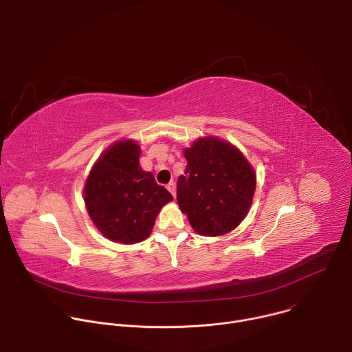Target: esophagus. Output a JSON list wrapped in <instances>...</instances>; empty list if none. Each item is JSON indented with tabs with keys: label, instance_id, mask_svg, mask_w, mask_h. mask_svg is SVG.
<instances>
[{
	"label": "esophagus",
	"instance_id": "34e87169",
	"mask_svg": "<svg viewBox=\"0 0 352 352\" xmlns=\"http://www.w3.org/2000/svg\"><path fill=\"white\" fill-rule=\"evenodd\" d=\"M167 189L171 192V195L174 196V199H175V195H177V190H175V184L174 182H170V184H167Z\"/></svg>",
	"mask_w": 352,
	"mask_h": 352
}]
</instances>
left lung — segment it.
<instances>
[{"instance_id":"8db88e82","label":"left lung","mask_w":352,"mask_h":352,"mask_svg":"<svg viewBox=\"0 0 352 352\" xmlns=\"http://www.w3.org/2000/svg\"><path fill=\"white\" fill-rule=\"evenodd\" d=\"M184 156L188 164L177 181V202L192 228L205 236L236 228L252 205V166L235 146L216 136L197 139Z\"/></svg>"}]
</instances>
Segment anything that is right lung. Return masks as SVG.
Here are the masks:
<instances>
[{
    "label": "right lung",
    "mask_w": 352,
    "mask_h": 352,
    "mask_svg": "<svg viewBox=\"0 0 352 352\" xmlns=\"http://www.w3.org/2000/svg\"><path fill=\"white\" fill-rule=\"evenodd\" d=\"M136 142L114 143L85 184V204L94 226L106 238L126 245L146 239L160 209L173 200L152 173L142 170Z\"/></svg>",
    "instance_id": "right-lung-1"
}]
</instances>
